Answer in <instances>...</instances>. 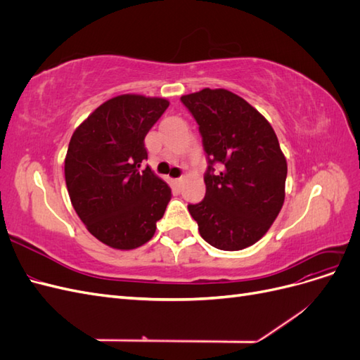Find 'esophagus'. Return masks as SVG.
Here are the masks:
<instances>
[{
  "mask_svg": "<svg viewBox=\"0 0 360 360\" xmlns=\"http://www.w3.org/2000/svg\"><path fill=\"white\" fill-rule=\"evenodd\" d=\"M184 181V177L181 176V177H179V179H176V184H179V186H180V184Z\"/></svg>",
  "mask_w": 360,
  "mask_h": 360,
  "instance_id": "34e87169",
  "label": "esophagus"
}]
</instances>
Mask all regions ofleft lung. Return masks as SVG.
I'll use <instances>...</instances> for the list:
<instances>
[{
	"instance_id": "8db88e82",
	"label": "left lung",
	"mask_w": 360,
	"mask_h": 360,
	"mask_svg": "<svg viewBox=\"0 0 360 360\" xmlns=\"http://www.w3.org/2000/svg\"><path fill=\"white\" fill-rule=\"evenodd\" d=\"M180 101L198 123L209 163L205 197L188 205L201 237L222 250L254 245L285 197L287 160L275 130L255 108L224 89H204Z\"/></svg>"
}]
</instances>
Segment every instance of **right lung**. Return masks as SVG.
Returning <instances> with one entry per match:
<instances>
[{"instance_id": "add662e5", "label": "right lung", "mask_w": 360, "mask_h": 360, "mask_svg": "<svg viewBox=\"0 0 360 360\" xmlns=\"http://www.w3.org/2000/svg\"><path fill=\"white\" fill-rule=\"evenodd\" d=\"M158 97L123 94L102 103L75 130L64 174L75 212L97 240L115 249L148 242L171 189L147 160L144 139L167 111Z\"/></svg>"}]
</instances>
